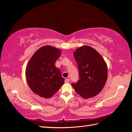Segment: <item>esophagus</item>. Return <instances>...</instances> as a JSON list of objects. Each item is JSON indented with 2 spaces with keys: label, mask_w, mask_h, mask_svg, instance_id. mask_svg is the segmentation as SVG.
Listing matches in <instances>:
<instances>
[{
  "label": "esophagus",
  "mask_w": 132,
  "mask_h": 132,
  "mask_svg": "<svg viewBox=\"0 0 132 132\" xmlns=\"http://www.w3.org/2000/svg\"><path fill=\"white\" fill-rule=\"evenodd\" d=\"M69 81H70V79H69L68 78V79H65V83L69 82Z\"/></svg>",
  "instance_id": "obj_1"
}]
</instances>
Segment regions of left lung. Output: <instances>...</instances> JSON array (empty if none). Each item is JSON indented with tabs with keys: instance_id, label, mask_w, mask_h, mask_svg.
I'll return each instance as SVG.
<instances>
[{
	"instance_id": "1",
	"label": "left lung",
	"mask_w": 132,
	"mask_h": 132,
	"mask_svg": "<svg viewBox=\"0 0 132 132\" xmlns=\"http://www.w3.org/2000/svg\"><path fill=\"white\" fill-rule=\"evenodd\" d=\"M73 55L78 64L79 80L72 86L82 98L93 97L100 93L106 82L107 64L100 54L89 46L78 48Z\"/></svg>"
}]
</instances>
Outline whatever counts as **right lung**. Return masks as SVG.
<instances>
[{
    "mask_svg": "<svg viewBox=\"0 0 132 132\" xmlns=\"http://www.w3.org/2000/svg\"><path fill=\"white\" fill-rule=\"evenodd\" d=\"M61 54L59 49L46 45L36 51L27 63L26 78L28 85L40 97H52L64 82L60 69L55 65Z\"/></svg>",
    "mask_w": 132,
    "mask_h": 132,
    "instance_id": "1",
    "label": "right lung"
}]
</instances>
